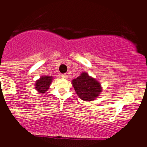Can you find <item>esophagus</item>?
<instances>
[{"label": "esophagus", "mask_w": 147, "mask_h": 147, "mask_svg": "<svg viewBox=\"0 0 147 147\" xmlns=\"http://www.w3.org/2000/svg\"><path fill=\"white\" fill-rule=\"evenodd\" d=\"M61 78H67V75H66V74H62V75H61Z\"/></svg>", "instance_id": "34e87169"}]
</instances>
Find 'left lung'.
Instances as JSON below:
<instances>
[{
  "mask_svg": "<svg viewBox=\"0 0 147 147\" xmlns=\"http://www.w3.org/2000/svg\"><path fill=\"white\" fill-rule=\"evenodd\" d=\"M72 82L76 93L83 100H93L101 92L100 84L86 72H82Z\"/></svg>",
  "mask_w": 147,
  "mask_h": 147,
  "instance_id": "8db88e82",
  "label": "left lung"
}]
</instances>
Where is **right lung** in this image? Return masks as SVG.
<instances>
[{
  "label": "right lung",
  "mask_w": 147,
  "mask_h": 147,
  "mask_svg": "<svg viewBox=\"0 0 147 147\" xmlns=\"http://www.w3.org/2000/svg\"><path fill=\"white\" fill-rule=\"evenodd\" d=\"M52 80V78L50 76L41 77L40 79L36 82V90H37V91H39L40 93H45V92L49 89Z\"/></svg>",
  "instance_id": "add662e5"
}]
</instances>
